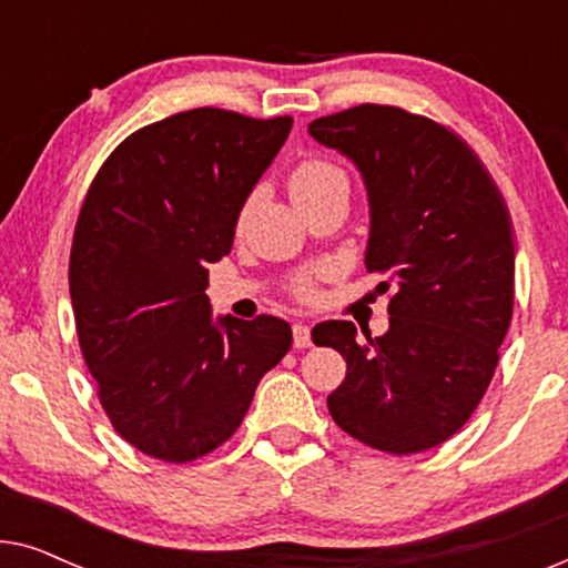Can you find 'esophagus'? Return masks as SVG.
I'll use <instances>...</instances> for the list:
<instances>
[{
    "label": "esophagus",
    "mask_w": 568,
    "mask_h": 568,
    "mask_svg": "<svg viewBox=\"0 0 568 568\" xmlns=\"http://www.w3.org/2000/svg\"><path fill=\"white\" fill-rule=\"evenodd\" d=\"M292 336H294V346L297 348H307L313 344V338H310V325L307 323H294L292 325Z\"/></svg>",
    "instance_id": "1"
}]
</instances>
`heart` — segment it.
<instances>
[{"mask_svg":"<svg viewBox=\"0 0 568 568\" xmlns=\"http://www.w3.org/2000/svg\"><path fill=\"white\" fill-rule=\"evenodd\" d=\"M290 193L300 206L331 196V193H348V175L336 162L325 158H307L292 170ZM297 292L307 294L310 284H300Z\"/></svg>","mask_w":568,"mask_h":568,"instance_id":"obj_1","label":"heart"}]
</instances>
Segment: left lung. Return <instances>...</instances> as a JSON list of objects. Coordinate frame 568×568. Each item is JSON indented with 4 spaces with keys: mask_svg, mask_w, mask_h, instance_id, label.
I'll return each instance as SVG.
<instances>
[{
    "mask_svg": "<svg viewBox=\"0 0 568 568\" xmlns=\"http://www.w3.org/2000/svg\"><path fill=\"white\" fill-rule=\"evenodd\" d=\"M307 131L362 173L364 266L393 292L383 336L348 321L315 325V344L346 359L328 410L364 445L424 453L463 429L499 362L515 305L507 204L460 136L403 108L364 103Z\"/></svg>",
    "mask_w": 568,
    "mask_h": 568,
    "instance_id": "1",
    "label": "left lung"
}]
</instances>
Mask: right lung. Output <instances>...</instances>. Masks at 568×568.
Masks as SVG:
<instances>
[{
    "label": "right lung",
    "instance_id": "1",
    "mask_svg": "<svg viewBox=\"0 0 568 568\" xmlns=\"http://www.w3.org/2000/svg\"><path fill=\"white\" fill-rule=\"evenodd\" d=\"M290 129V115L175 113L123 139L84 196L69 255L77 336L113 429L144 455L212 453L290 352V323L214 321L206 297L209 263L232 251Z\"/></svg>",
    "mask_w": 568,
    "mask_h": 568
}]
</instances>
